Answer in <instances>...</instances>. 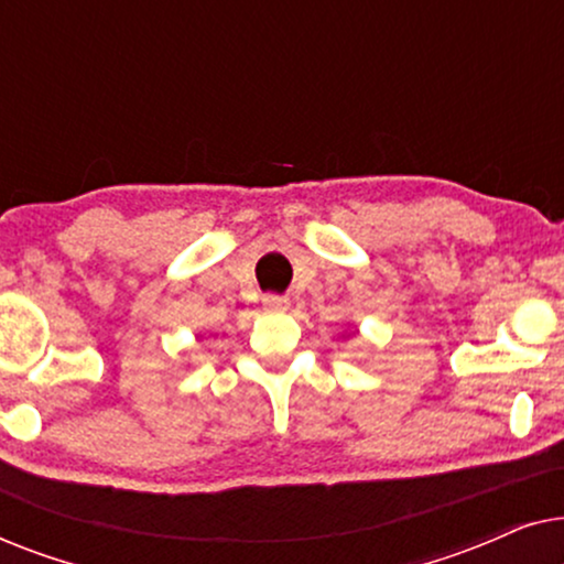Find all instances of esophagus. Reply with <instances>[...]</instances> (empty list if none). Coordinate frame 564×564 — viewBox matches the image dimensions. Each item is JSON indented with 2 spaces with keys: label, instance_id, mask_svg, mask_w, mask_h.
<instances>
[{
  "label": "esophagus",
  "instance_id": "1",
  "mask_svg": "<svg viewBox=\"0 0 564 564\" xmlns=\"http://www.w3.org/2000/svg\"><path fill=\"white\" fill-rule=\"evenodd\" d=\"M264 311H272V313H284L290 307V297L284 295H264Z\"/></svg>",
  "mask_w": 564,
  "mask_h": 564
}]
</instances>
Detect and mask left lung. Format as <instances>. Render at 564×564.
Instances as JSON below:
<instances>
[{
    "instance_id": "8db88e82",
    "label": "left lung",
    "mask_w": 564,
    "mask_h": 564,
    "mask_svg": "<svg viewBox=\"0 0 564 564\" xmlns=\"http://www.w3.org/2000/svg\"><path fill=\"white\" fill-rule=\"evenodd\" d=\"M349 336H351V334H346V330H344V338H349Z\"/></svg>"
}]
</instances>
